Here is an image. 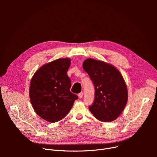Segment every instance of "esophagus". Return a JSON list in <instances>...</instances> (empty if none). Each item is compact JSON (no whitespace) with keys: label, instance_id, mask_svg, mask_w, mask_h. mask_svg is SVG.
<instances>
[{"label":"esophagus","instance_id":"obj_1","mask_svg":"<svg viewBox=\"0 0 157 157\" xmlns=\"http://www.w3.org/2000/svg\"><path fill=\"white\" fill-rule=\"evenodd\" d=\"M83 92H80L79 94H78V97H79V98H82L83 97Z\"/></svg>","mask_w":157,"mask_h":157}]
</instances>
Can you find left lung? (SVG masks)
<instances>
[{
  "instance_id": "1",
  "label": "left lung",
  "mask_w": 157,
  "mask_h": 157,
  "mask_svg": "<svg viewBox=\"0 0 157 157\" xmlns=\"http://www.w3.org/2000/svg\"><path fill=\"white\" fill-rule=\"evenodd\" d=\"M83 67L95 87V98L89 109L101 121L116 120L124 109L128 100L125 82L113 65L93 59H86Z\"/></svg>"
}]
</instances>
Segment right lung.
<instances>
[{
	"label": "right lung",
	"mask_w": 157,
	"mask_h": 157,
	"mask_svg": "<svg viewBox=\"0 0 157 157\" xmlns=\"http://www.w3.org/2000/svg\"><path fill=\"white\" fill-rule=\"evenodd\" d=\"M71 59H59L44 64L33 76L29 89L31 104L36 113L52 123L62 120L78 97L71 92L67 72Z\"/></svg>",
	"instance_id": "obj_1"
}]
</instances>
